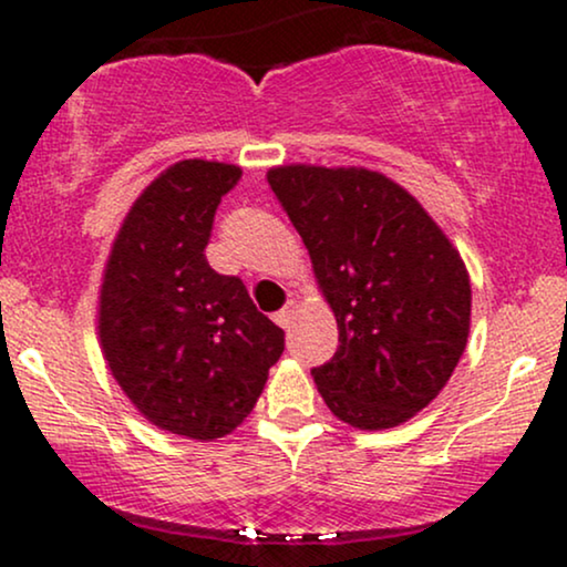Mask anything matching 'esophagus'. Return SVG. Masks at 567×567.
Here are the masks:
<instances>
[{
    "mask_svg": "<svg viewBox=\"0 0 567 567\" xmlns=\"http://www.w3.org/2000/svg\"><path fill=\"white\" fill-rule=\"evenodd\" d=\"M296 309H298V303H296V301H292V298H290V301H288V303H285V306H282V309H279V311H277V315H275V320H277V324H282V328H290V322H292V315H296Z\"/></svg>",
    "mask_w": 567,
    "mask_h": 567,
    "instance_id": "esophagus-1",
    "label": "esophagus"
}]
</instances>
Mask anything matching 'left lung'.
Segmentation results:
<instances>
[{
	"instance_id": "1",
	"label": "left lung",
	"mask_w": 567,
	"mask_h": 567,
	"mask_svg": "<svg viewBox=\"0 0 567 567\" xmlns=\"http://www.w3.org/2000/svg\"><path fill=\"white\" fill-rule=\"evenodd\" d=\"M269 186L338 322L336 354L311 368L324 405L357 429L413 419L451 379L470 338L461 256L381 173L288 165L269 173Z\"/></svg>"
}]
</instances>
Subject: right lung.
I'll return each instance as SVG.
<instances>
[{"label":"right lung","mask_w":567,"mask_h":567,"mask_svg":"<svg viewBox=\"0 0 567 567\" xmlns=\"http://www.w3.org/2000/svg\"><path fill=\"white\" fill-rule=\"evenodd\" d=\"M243 178L224 162L184 159L135 199L101 288L97 333L135 408L165 432L216 440L247 419L285 333L239 277L207 264L220 199Z\"/></svg>","instance_id":"obj_1"}]
</instances>
